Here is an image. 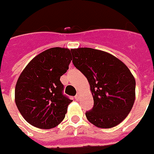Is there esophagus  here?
Listing matches in <instances>:
<instances>
[{"mask_svg":"<svg viewBox=\"0 0 154 154\" xmlns=\"http://www.w3.org/2000/svg\"><path fill=\"white\" fill-rule=\"evenodd\" d=\"M79 97H80V93H79V92H78V93L76 94L75 97V99H77V100H79Z\"/></svg>","mask_w":154,"mask_h":154,"instance_id":"obj_1","label":"esophagus"}]
</instances>
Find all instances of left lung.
I'll return each instance as SVG.
<instances>
[{
  "label": "left lung",
  "instance_id": "8db88e82",
  "mask_svg": "<svg viewBox=\"0 0 154 154\" xmlns=\"http://www.w3.org/2000/svg\"><path fill=\"white\" fill-rule=\"evenodd\" d=\"M73 64L89 83L93 108L85 115L100 128L115 127L130 113L136 98V80L122 61L105 51L91 48L70 49Z\"/></svg>",
  "mask_w": 154,
  "mask_h": 154
}]
</instances>
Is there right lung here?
I'll use <instances>...</instances> for the list:
<instances>
[{
    "label": "right lung",
    "instance_id": "add662e5",
    "mask_svg": "<svg viewBox=\"0 0 154 154\" xmlns=\"http://www.w3.org/2000/svg\"><path fill=\"white\" fill-rule=\"evenodd\" d=\"M69 48H48L26 65L15 86V103L24 119L40 129L55 128L64 119L72 101L62 93L60 81L69 69Z\"/></svg>",
    "mask_w": 154,
    "mask_h": 154
}]
</instances>
